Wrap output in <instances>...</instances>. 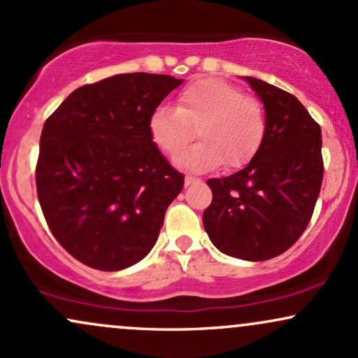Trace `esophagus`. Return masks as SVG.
<instances>
[{"instance_id": "esophagus-1", "label": "esophagus", "mask_w": 358, "mask_h": 358, "mask_svg": "<svg viewBox=\"0 0 358 358\" xmlns=\"http://www.w3.org/2000/svg\"><path fill=\"white\" fill-rule=\"evenodd\" d=\"M196 180H199V178H195V176H192V175H187V176H185V185H187V187H188V185H192L193 182H196Z\"/></svg>"}]
</instances>
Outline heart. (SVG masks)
Masks as SVG:
<instances>
[{"instance_id": "obj_1", "label": "heart", "mask_w": 358, "mask_h": 358, "mask_svg": "<svg viewBox=\"0 0 358 358\" xmlns=\"http://www.w3.org/2000/svg\"><path fill=\"white\" fill-rule=\"evenodd\" d=\"M193 127L200 143L176 156V166L202 173L225 163L234 170L245 165L261 146L266 114L261 102L244 96L236 85L202 79L178 94L176 108L159 106L148 121L153 143L170 156L190 141Z\"/></svg>"}]
</instances>
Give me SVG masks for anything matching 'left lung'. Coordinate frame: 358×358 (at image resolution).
<instances>
[{
	"mask_svg": "<svg viewBox=\"0 0 358 358\" xmlns=\"http://www.w3.org/2000/svg\"><path fill=\"white\" fill-rule=\"evenodd\" d=\"M244 80L264 106L266 134L242 170L208 180L203 227L220 252L256 262L285 252L310 224L323 180L322 129L293 94Z\"/></svg>",
	"mask_w": 358,
	"mask_h": 358,
	"instance_id": "8db88e82",
	"label": "left lung"
}]
</instances>
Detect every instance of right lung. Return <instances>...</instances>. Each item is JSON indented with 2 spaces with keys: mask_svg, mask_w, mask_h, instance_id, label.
<instances>
[{
  "mask_svg": "<svg viewBox=\"0 0 358 358\" xmlns=\"http://www.w3.org/2000/svg\"><path fill=\"white\" fill-rule=\"evenodd\" d=\"M182 79L117 73L76 89L43 124L36 193L59 244L82 264L121 271L145 259L183 188L148 129Z\"/></svg>",
  "mask_w": 358,
  "mask_h": 358,
  "instance_id": "add662e5",
  "label": "right lung"
}]
</instances>
